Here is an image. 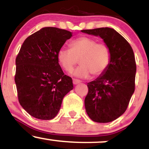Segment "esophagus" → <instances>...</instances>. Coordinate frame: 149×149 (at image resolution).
Returning <instances> with one entry per match:
<instances>
[{"mask_svg":"<svg viewBox=\"0 0 149 149\" xmlns=\"http://www.w3.org/2000/svg\"><path fill=\"white\" fill-rule=\"evenodd\" d=\"M80 82H81V81H80V80H78V79H73V85H78V84L80 83Z\"/></svg>","mask_w":149,"mask_h":149,"instance_id":"obj_1","label":"esophagus"}]
</instances>
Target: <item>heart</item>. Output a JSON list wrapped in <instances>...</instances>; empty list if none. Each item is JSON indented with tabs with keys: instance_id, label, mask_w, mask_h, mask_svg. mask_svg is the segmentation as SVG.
I'll list each match as a JSON object with an SVG mask.
<instances>
[{
	"instance_id": "heart-1",
	"label": "heart",
	"mask_w": 149,
	"mask_h": 149,
	"mask_svg": "<svg viewBox=\"0 0 149 149\" xmlns=\"http://www.w3.org/2000/svg\"><path fill=\"white\" fill-rule=\"evenodd\" d=\"M70 48H62L57 53V60L67 72H71L80 62L81 65L74 70L73 75L80 78L98 76L106 71L111 60L110 50L104 43L96 39L81 37L72 41Z\"/></svg>"
}]
</instances>
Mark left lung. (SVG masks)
<instances>
[{
  "label": "left lung",
  "instance_id": "8db88e82",
  "mask_svg": "<svg viewBox=\"0 0 149 149\" xmlns=\"http://www.w3.org/2000/svg\"><path fill=\"white\" fill-rule=\"evenodd\" d=\"M81 32L100 37L110 50L111 60L106 71L87 83L89 91L85 106L92 121L111 122L124 113L135 92V55L126 39L113 28H100Z\"/></svg>",
  "mask_w": 149,
  "mask_h": 149
}]
</instances>
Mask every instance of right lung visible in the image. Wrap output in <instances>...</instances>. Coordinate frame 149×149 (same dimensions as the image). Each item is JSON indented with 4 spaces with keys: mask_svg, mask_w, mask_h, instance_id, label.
I'll list each match as a JSON object with an SVG mask.
<instances>
[{
    "mask_svg": "<svg viewBox=\"0 0 149 149\" xmlns=\"http://www.w3.org/2000/svg\"><path fill=\"white\" fill-rule=\"evenodd\" d=\"M72 33L45 27L27 38L16 58L15 80L21 105L33 117L50 120L60 110L62 99L73 88L64 75L57 53Z\"/></svg>",
    "mask_w": 149,
    "mask_h": 149,
    "instance_id": "add662e5",
    "label": "right lung"
}]
</instances>
